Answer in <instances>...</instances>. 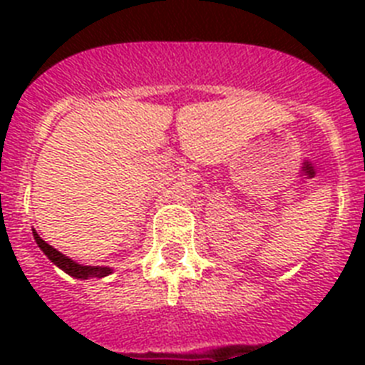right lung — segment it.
<instances>
[{
  "label": "right lung",
  "mask_w": 365,
  "mask_h": 365,
  "mask_svg": "<svg viewBox=\"0 0 365 365\" xmlns=\"http://www.w3.org/2000/svg\"><path fill=\"white\" fill-rule=\"evenodd\" d=\"M32 235H34V240H36L38 247L41 248V252H43L45 256L49 257V259L53 261V263L58 267V269H62L63 272L69 274V276H73V278H76V279L106 278V276L113 274L111 267L80 265V263H76V261H74V259H71L69 256H66V254H62V252H60V250H56V248H54V247H51L49 243H45V241L41 240L40 235H38L36 230H32Z\"/></svg>",
  "instance_id": "add662e5"
}]
</instances>
